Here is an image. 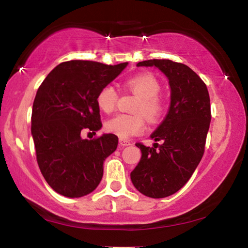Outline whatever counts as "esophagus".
<instances>
[{"label": "esophagus", "instance_id": "34e87169", "mask_svg": "<svg viewBox=\"0 0 248 248\" xmlns=\"http://www.w3.org/2000/svg\"><path fill=\"white\" fill-rule=\"evenodd\" d=\"M119 145H120L121 147H124V146H129V145H131V143L127 140H119Z\"/></svg>", "mask_w": 248, "mask_h": 248}]
</instances>
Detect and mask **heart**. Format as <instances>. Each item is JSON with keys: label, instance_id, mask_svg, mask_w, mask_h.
I'll list each match as a JSON object with an SVG mask.
<instances>
[{"label": "heart", "instance_id": "obj_1", "mask_svg": "<svg viewBox=\"0 0 248 248\" xmlns=\"http://www.w3.org/2000/svg\"><path fill=\"white\" fill-rule=\"evenodd\" d=\"M127 86L140 96L135 112L136 114H117L105 122V129L120 138H129L140 134L145 129V117L152 122L156 121L163 111V104L157 96L161 86L152 75L141 74L127 80ZM118 101V93L112 85L104 86L98 92L96 102L104 112L113 111ZM141 113L143 114H141Z\"/></svg>", "mask_w": 248, "mask_h": 248}]
</instances>
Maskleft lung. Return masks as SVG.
Wrapping results in <instances>:
<instances>
[{
    "instance_id": "left-lung-1",
    "label": "left lung",
    "mask_w": 248,
    "mask_h": 248,
    "mask_svg": "<svg viewBox=\"0 0 248 248\" xmlns=\"http://www.w3.org/2000/svg\"><path fill=\"white\" fill-rule=\"evenodd\" d=\"M137 67H155L170 86V108L153 134V147L137 143L141 157L131 171L135 188L145 196L163 199L189 180L204 154L211 122L206 85L186 64L171 60H147Z\"/></svg>"
}]
</instances>
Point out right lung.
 I'll return each instance as SVG.
<instances>
[{"label":"right lung","instance_id":"right-lung-1","mask_svg":"<svg viewBox=\"0 0 248 248\" xmlns=\"http://www.w3.org/2000/svg\"><path fill=\"white\" fill-rule=\"evenodd\" d=\"M127 65L62 62L39 86L32 104L31 136L43 177L60 195L85 196L101 183L103 163L117 150L118 137L103 134L88 140H82L81 131L101 129L98 92Z\"/></svg>","mask_w":248,"mask_h":248}]
</instances>
